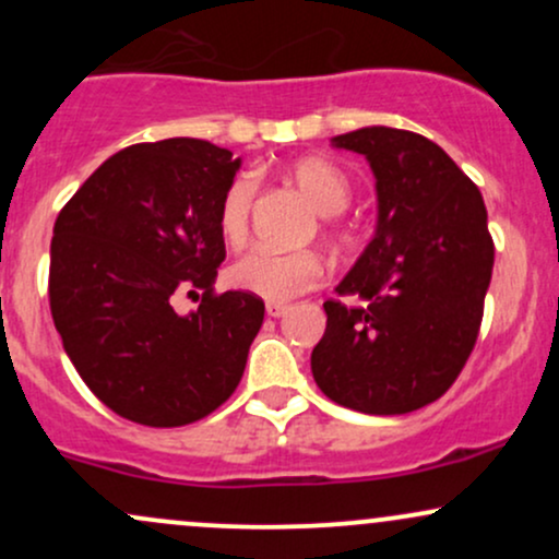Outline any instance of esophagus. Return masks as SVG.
Returning a JSON list of instances; mask_svg holds the SVG:
<instances>
[{
    "label": "esophagus",
    "mask_w": 559,
    "mask_h": 559,
    "mask_svg": "<svg viewBox=\"0 0 559 559\" xmlns=\"http://www.w3.org/2000/svg\"><path fill=\"white\" fill-rule=\"evenodd\" d=\"M265 312H267V316H271V318H284L286 312H288V305H278V301H267Z\"/></svg>",
    "instance_id": "obj_1"
}]
</instances>
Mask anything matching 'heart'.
I'll use <instances>...</instances> for the list:
<instances>
[{
    "mask_svg": "<svg viewBox=\"0 0 559 559\" xmlns=\"http://www.w3.org/2000/svg\"><path fill=\"white\" fill-rule=\"evenodd\" d=\"M288 173H292V178L320 215L333 217L344 213L346 204H349L352 186L344 173L329 159L305 157L294 163ZM254 191H258V178L252 173L236 176L228 183V189L223 191L217 223H221V234L228 243H241L247 239ZM228 275L230 284L241 288V292L284 305V301L297 299L299 294L312 292V288L323 284L325 265L312 252H278V249L258 247L252 252L241 254L230 265Z\"/></svg>",
    "mask_w": 559,
    "mask_h": 559,
    "instance_id": "1",
    "label": "heart"
}]
</instances>
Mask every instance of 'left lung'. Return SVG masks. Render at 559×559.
Wrapping results in <instances>:
<instances>
[{"instance_id":"8db88e82","label":"left lung","mask_w":559,"mask_h":559,"mask_svg":"<svg viewBox=\"0 0 559 559\" xmlns=\"http://www.w3.org/2000/svg\"><path fill=\"white\" fill-rule=\"evenodd\" d=\"M370 163L376 234L329 299L312 378L365 415H402L439 400L478 338L493 241L478 186L420 133L368 126L331 139Z\"/></svg>"}]
</instances>
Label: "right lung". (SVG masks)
Wrapping results in <instances>:
<instances>
[{
    "label": "right lung",
    "instance_id": "right-lung-1",
    "mask_svg": "<svg viewBox=\"0 0 559 559\" xmlns=\"http://www.w3.org/2000/svg\"><path fill=\"white\" fill-rule=\"evenodd\" d=\"M241 157L202 139L133 144L96 168L55 223L49 307L70 362L112 413L173 428L234 394L265 305L215 297L217 210ZM183 296L203 301L177 312Z\"/></svg>",
    "mask_w": 559,
    "mask_h": 559
}]
</instances>
